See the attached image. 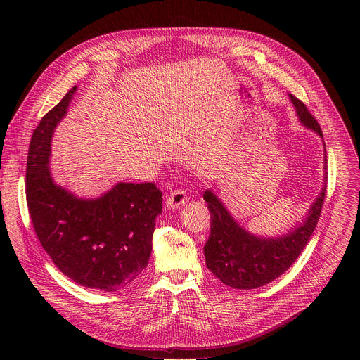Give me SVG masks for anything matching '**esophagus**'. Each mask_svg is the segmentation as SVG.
<instances>
[{
  "label": "esophagus",
  "mask_w": 360,
  "mask_h": 360,
  "mask_svg": "<svg viewBox=\"0 0 360 360\" xmlns=\"http://www.w3.org/2000/svg\"><path fill=\"white\" fill-rule=\"evenodd\" d=\"M186 202H188L186 192L181 191V189H176V191H174V192H171L169 195L165 196L167 207L171 208V210H178V208L184 207Z\"/></svg>",
  "instance_id": "34e87169"
}]
</instances>
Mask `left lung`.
Masks as SVG:
<instances>
[{
  "mask_svg": "<svg viewBox=\"0 0 360 360\" xmlns=\"http://www.w3.org/2000/svg\"><path fill=\"white\" fill-rule=\"evenodd\" d=\"M289 99L300 124L322 138L325 148L323 135L316 120L297 98L289 94ZM323 161V169L326 171V149ZM325 192L326 172L322 189L302 222L292 225L285 233L262 236L243 228L225 207L222 199L212 189H207L203 199L208 203L212 219L210 239L203 246L208 269L233 289H256L275 281L292 266L309 242L321 217Z\"/></svg>",
  "mask_w": 360,
  "mask_h": 360,
  "instance_id": "left-lung-1",
  "label": "left lung"
}]
</instances>
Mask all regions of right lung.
I'll use <instances>...</instances> for the list:
<instances>
[{
  "label": "right lung",
  "instance_id": "obj_1",
  "mask_svg": "<svg viewBox=\"0 0 360 360\" xmlns=\"http://www.w3.org/2000/svg\"><path fill=\"white\" fill-rule=\"evenodd\" d=\"M77 85L35 128L27 161V202L35 233L56 266L89 289L117 292L146 268L162 193L150 182H118L81 198L56 182L51 142Z\"/></svg>",
  "mask_w": 360,
  "mask_h": 360
}]
</instances>
